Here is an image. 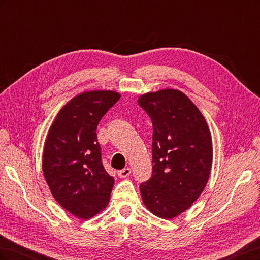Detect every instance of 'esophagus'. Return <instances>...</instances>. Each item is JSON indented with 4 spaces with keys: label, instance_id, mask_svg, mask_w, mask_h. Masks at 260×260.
I'll return each instance as SVG.
<instances>
[{
    "label": "esophagus",
    "instance_id": "1",
    "mask_svg": "<svg viewBox=\"0 0 260 260\" xmlns=\"http://www.w3.org/2000/svg\"><path fill=\"white\" fill-rule=\"evenodd\" d=\"M130 175H131V169L130 168H124L122 170L118 171V176H119L120 178H127Z\"/></svg>",
    "mask_w": 260,
    "mask_h": 260
}]
</instances>
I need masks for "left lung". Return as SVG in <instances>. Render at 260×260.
Segmentation results:
<instances>
[{"label":"left lung","mask_w":260,"mask_h":260,"mask_svg":"<svg viewBox=\"0 0 260 260\" xmlns=\"http://www.w3.org/2000/svg\"><path fill=\"white\" fill-rule=\"evenodd\" d=\"M153 122V175L140 185L146 208L172 219L190 208L205 188L212 164L205 118L184 93L164 89L138 100Z\"/></svg>","instance_id":"8db88e82"}]
</instances>
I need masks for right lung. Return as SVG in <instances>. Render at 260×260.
<instances>
[{"instance_id":"right-lung-1","label":"right lung","mask_w":260,"mask_h":260,"mask_svg":"<svg viewBox=\"0 0 260 260\" xmlns=\"http://www.w3.org/2000/svg\"><path fill=\"white\" fill-rule=\"evenodd\" d=\"M120 99L115 91L78 94L58 112L45 140L42 170L53 198L70 214L90 219L109 202L115 180L102 164L96 128Z\"/></svg>"}]
</instances>
